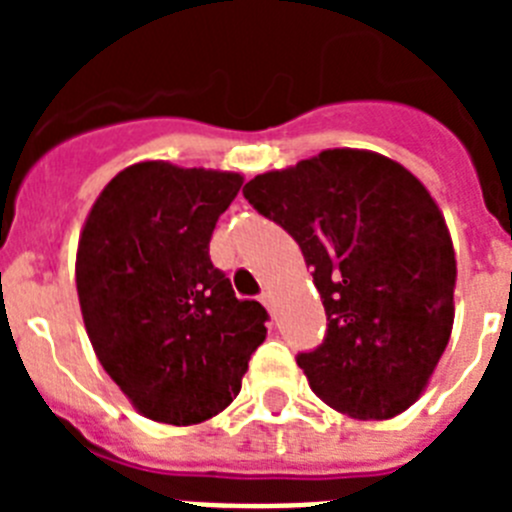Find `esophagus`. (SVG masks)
Returning a JSON list of instances; mask_svg holds the SVG:
<instances>
[{
    "label": "esophagus",
    "instance_id": "34e87169",
    "mask_svg": "<svg viewBox=\"0 0 512 512\" xmlns=\"http://www.w3.org/2000/svg\"><path fill=\"white\" fill-rule=\"evenodd\" d=\"M259 300L264 302V305L269 307V310H271V307H274V295H271L269 289H266V292H261V297H259Z\"/></svg>",
    "mask_w": 512,
    "mask_h": 512
}]
</instances>
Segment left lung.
I'll return each mask as SVG.
<instances>
[{"label": "left lung", "mask_w": 512, "mask_h": 512, "mask_svg": "<svg viewBox=\"0 0 512 512\" xmlns=\"http://www.w3.org/2000/svg\"><path fill=\"white\" fill-rule=\"evenodd\" d=\"M243 197L300 243L323 297V343L297 354L310 390L351 418L408 410L454 323V246L428 189L379 153L333 148Z\"/></svg>", "instance_id": "obj_1"}]
</instances>
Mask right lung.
Segmentation results:
<instances>
[{
  "label": "right lung",
  "instance_id": "add662e5",
  "mask_svg": "<svg viewBox=\"0 0 512 512\" xmlns=\"http://www.w3.org/2000/svg\"><path fill=\"white\" fill-rule=\"evenodd\" d=\"M241 174L128 166L87 217L76 289L89 341L112 382L146 418L192 425L241 392L269 312L238 300L210 261V238Z\"/></svg>",
  "mask_w": 512,
  "mask_h": 512
}]
</instances>
